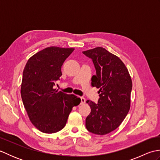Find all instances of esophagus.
<instances>
[{
    "label": "esophagus",
    "instance_id": "34e87169",
    "mask_svg": "<svg viewBox=\"0 0 160 160\" xmlns=\"http://www.w3.org/2000/svg\"><path fill=\"white\" fill-rule=\"evenodd\" d=\"M80 100H81L80 104H84V103H85V102H86L85 98H83V97H81V98H80Z\"/></svg>",
    "mask_w": 160,
    "mask_h": 160
}]
</instances>
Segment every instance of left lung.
Instances as JSON below:
<instances>
[{
	"instance_id": "1",
	"label": "left lung",
	"mask_w": 160,
	"mask_h": 160,
	"mask_svg": "<svg viewBox=\"0 0 160 160\" xmlns=\"http://www.w3.org/2000/svg\"><path fill=\"white\" fill-rule=\"evenodd\" d=\"M82 53L92 59L96 75L91 78V84L100 89L98 104L87 101L91 113L86 118V128L92 133L106 135L121 124L130 109L131 78L123 62L104 48Z\"/></svg>"
}]
</instances>
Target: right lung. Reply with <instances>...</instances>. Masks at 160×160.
I'll use <instances>...</instances> for the list:
<instances>
[{
  "label": "right lung",
  "instance_id": "obj_1",
  "mask_svg": "<svg viewBox=\"0 0 160 160\" xmlns=\"http://www.w3.org/2000/svg\"><path fill=\"white\" fill-rule=\"evenodd\" d=\"M73 48L49 47L28 60L23 70L20 93L30 121L45 133L64 127L72 108L80 98L53 89L62 76L61 67Z\"/></svg>",
  "mask_w": 160,
  "mask_h": 160
}]
</instances>
